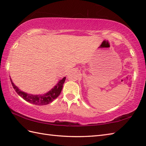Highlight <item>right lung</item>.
<instances>
[{
	"instance_id": "obj_1",
	"label": "right lung",
	"mask_w": 146,
	"mask_h": 146,
	"mask_svg": "<svg viewBox=\"0 0 146 146\" xmlns=\"http://www.w3.org/2000/svg\"><path fill=\"white\" fill-rule=\"evenodd\" d=\"M11 82L12 85L13 86L15 91L16 92L17 94L23 98L24 100L26 102H29L31 104L38 105H45L51 103L54 99L56 98L60 94H61L62 88L64 83L66 80V77H64L63 79L60 80L56 85L53 88H51L50 90L45 94L41 95H34L31 94H27L26 92L22 91L21 89L19 88L17 86L15 85L14 83L12 82V80L10 76Z\"/></svg>"
}]
</instances>
